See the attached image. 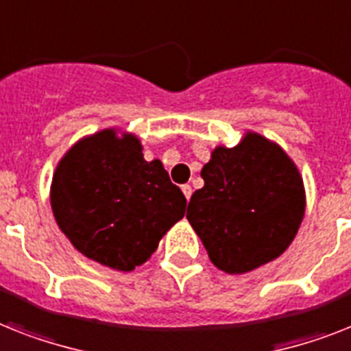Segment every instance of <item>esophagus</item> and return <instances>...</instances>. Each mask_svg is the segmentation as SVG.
<instances>
[{"label": "esophagus", "mask_w": 351, "mask_h": 351, "mask_svg": "<svg viewBox=\"0 0 351 351\" xmlns=\"http://www.w3.org/2000/svg\"><path fill=\"white\" fill-rule=\"evenodd\" d=\"M181 190H182V193H184V197H186L188 201H190V197H192V186H190V184H182Z\"/></svg>", "instance_id": "34e87169"}]
</instances>
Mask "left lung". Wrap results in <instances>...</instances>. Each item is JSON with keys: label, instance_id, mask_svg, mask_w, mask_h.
<instances>
[{"label": "left lung", "instance_id": "1", "mask_svg": "<svg viewBox=\"0 0 351 351\" xmlns=\"http://www.w3.org/2000/svg\"><path fill=\"white\" fill-rule=\"evenodd\" d=\"M201 178L204 186L190 199L186 219L217 269L251 273L282 256L296 239L305 184L276 141L245 130L234 147L211 150Z\"/></svg>", "mask_w": 351, "mask_h": 351}]
</instances>
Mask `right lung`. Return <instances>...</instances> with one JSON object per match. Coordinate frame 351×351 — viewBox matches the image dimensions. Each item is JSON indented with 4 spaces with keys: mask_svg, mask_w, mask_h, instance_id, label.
<instances>
[{
    "mask_svg": "<svg viewBox=\"0 0 351 351\" xmlns=\"http://www.w3.org/2000/svg\"><path fill=\"white\" fill-rule=\"evenodd\" d=\"M55 222L86 258L134 271L184 217L186 199L132 132L109 127L66 150L51 178Z\"/></svg>",
    "mask_w": 351,
    "mask_h": 351,
    "instance_id": "right-lung-1",
    "label": "right lung"
}]
</instances>
